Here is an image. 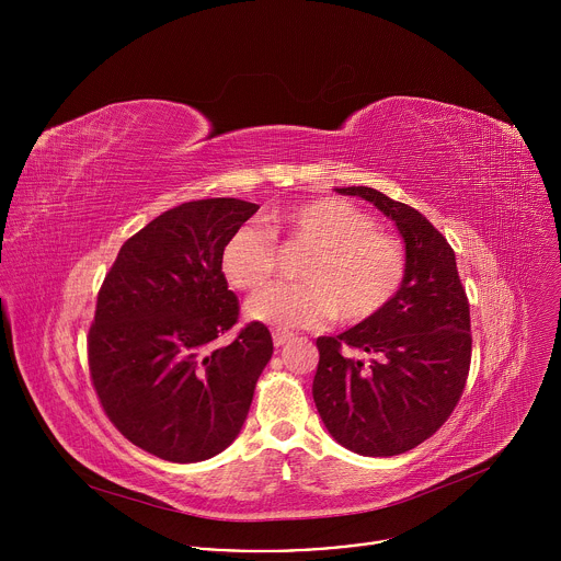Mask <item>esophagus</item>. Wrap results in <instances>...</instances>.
Returning a JSON list of instances; mask_svg holds the SVG:
<instances>
[{"label":"esophagus","mask_w":561,"mask_h":561,"mask_svg":"<svg viewBox=\"0 0 561 561\" xmlns=\"http://www.w3.org/2000/svg\"><path fill=\"white\" fill-rule=\"evenodd\" d=\"M290 340H295V335L288 333V331H275V333H273V344H275L277 348L284 346V344H288Z\"/></svg>","instance_id":"1"}]
</instances>
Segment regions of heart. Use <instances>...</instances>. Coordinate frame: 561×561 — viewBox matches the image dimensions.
<instances>
[{"instance_id":"1","label":"heart","mask_w":561,"mask_h":561,"mask_svg":"<svg viewBox=\"0 0 561 561\" xmlns=\"http://www.w3.org/2000/svg\"><path fill=\"white\" fill-rule=\"evenodd\" d=\"M275 234L288 244L312 249L299 266V284H279L255 295L247 312L277 329H312L337 317L362 324L383 310L409 275L404 244L383 232L375 217L337 197H314L275 208L268 215ZM275 234L244 224L221 249V273L237 290L255 293L277 271Z\"/></svg>"}]
</instances>
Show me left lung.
<instances>
[{"label": "left lung", "mask_w": 561, "mask_h": 561, "mask_svg": "<svg viewBox=\"0 0 561 561\" xmlns=\"http://www.w3.org/2000/svg\"><path fill=\"white\" fill-rule=\"evenodd\" d=\"M390 217L407 242L397 297L337 337H317L312 399L329 433L366 457L402 455L435 435L466 388L470 308L455 251L413 206L368 186L337 188Z\"/></svg>", "instance_id": "left-lung-1"}]
</instances>
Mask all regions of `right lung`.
Returning <instances> with one entry per match:
<instances>
[{"instance_id":"1","label":"right lung","mask_w":561,"mask_h":561,"mask_svg":"<svg viewBox=\"0 0 561 561\" xmlns=\"http://www.w3.org/2000/svg\"><path fill=\"white\" fill-rule=\"evenodd\" d=\"M257 204L215 197L175 206L126 239L98 295L89 370L111 424L178 463L208 459L242 428L273 355L262 322H239L221 249Z\"/></svg>"}]
</instances>
